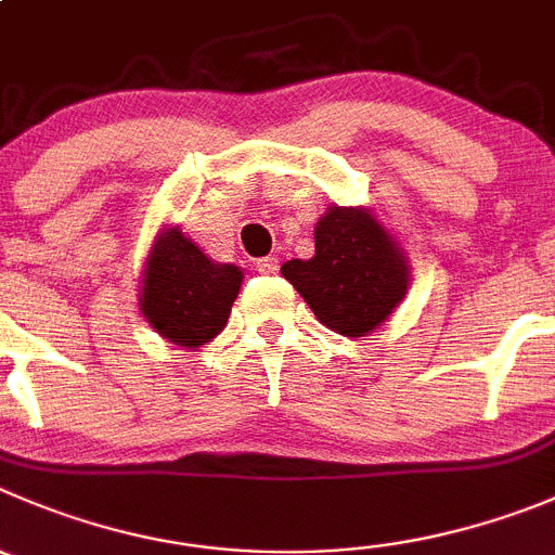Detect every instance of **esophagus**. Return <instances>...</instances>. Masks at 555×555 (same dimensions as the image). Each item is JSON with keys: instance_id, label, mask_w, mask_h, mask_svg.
<instances>
[{"instance_id": "1", "label": "esophagus", "mask_w": 555, "mask_h": 555, "mask_svg": "<svg viewBox=\"0 0 555 555\" xmlns=\"http://www.w3.org/2000/svg\"><path fill=\"white\" fill-rule=\"evenodd\" d=\"M256 269H258V272H261V274H274V272H278V258H274V256L258 258Z\"/></svg>"}]
</instances>
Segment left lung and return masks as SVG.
<instances>
[{
	"mask_svg": "<svg viewBox=\"0 0 555 555\" xmlns=\"http://www.w3.org/2000/svg\"><path fill=\"white\" fill-rule=\"evenodd\" d=\"M281 272L315 319L346 337L376 330L409 288L403 256L365 209L332 207L315 223V256L286 261Z\"/></svg>",
	"mask_w": 555,
	"mask_h": 555,
	"instance_id": "8db88e82",
	"label": "left lung"
}]
</instances>
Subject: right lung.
I'll return each instance as SVG.
<instances>
[{
    "label": "right lung",
    "mask_w": 555,
    "mask_h": 555,
    "mask_svg": "<svg viewBox=\"0 0 555 555\" xmlns=\"http://www.w3.org/2000/svg\"><path fill=\"white\" fill-rule=\"evenodd\" d=\"M240 283V269L215 263L179 229H171L146 261L141 310L163 337L198 348L225 326Z\"/></svg>",
    "instance_id": "1"
}]
</instances>
